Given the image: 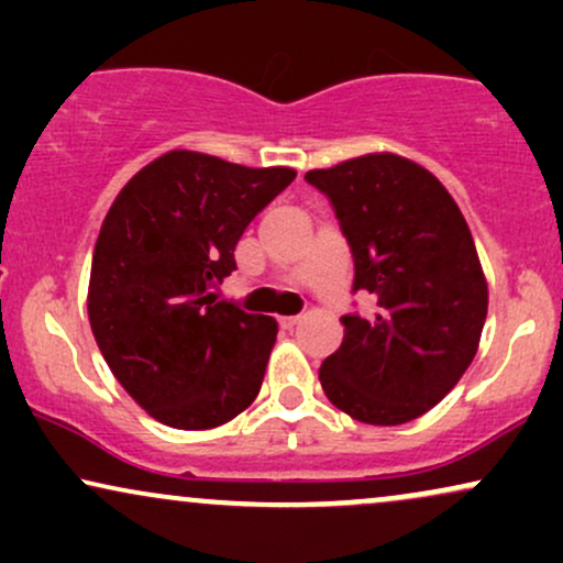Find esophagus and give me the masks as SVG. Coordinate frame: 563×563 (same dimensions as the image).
I'll return each instance as SVG.
<instances>
[{"mask_svg": "<svg viewBox=\"0 0 563 563\" xmlns=\"http://www.w3.org/2000/svg\"><path fill=\"white\" fill-rule=\"evenodd\" d=\"M301 322V314H288V318H280V328H286V331H290V328H296Z\"/></svg>", "mask_w": 563, "mask_h": 563, "instance_id": "34e87169", "label": "esophagus"}]
</instances>
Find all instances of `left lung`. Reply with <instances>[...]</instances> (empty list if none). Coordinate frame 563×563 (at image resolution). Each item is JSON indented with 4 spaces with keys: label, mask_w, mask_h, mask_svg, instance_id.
Instances as JSON below:
<instances>
[{
    "label": "left lung",
    "mask_w": 563,
    "mask_h": 563,
    "mask_svg": "<svg viewBox=\"0 0 563 563\" xmlns=\"http://www.w3.org/2000/svg\"><path fill=\"white\" fill-rule=\"evenodd\" d=\"M303 179L331 200L354 260L352 290L378 299L376 312L341 318L344 341L320 365L322 391L363 423L412 421L461 380L487 320L466 219L434 174L391 153Z\"/></svg>",
    "instance_id": "obj_1"
}]
</instances>
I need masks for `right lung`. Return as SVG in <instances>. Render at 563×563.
Here are the masks:
<instances>
[{
	"label": "right lung",
	"instance_id": "1",
	"mask_svg": "<svg viewBox=\"0 0 563 563\" xmlns=\"http://www.w3.org/2000/svg\"><path fill=\"white\" fill-rule=\"evenodd\" d=\"M294 169L172 151L129 179L92 256L89 322L119 384L172 429L232 421L256 399L277 322L219 301L235 245Z\"/></svg>",
	"mask_w": 563,
	"mask_h": 563
}]
</instances>
